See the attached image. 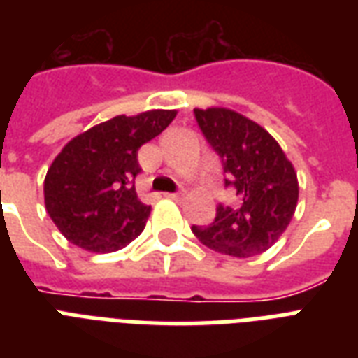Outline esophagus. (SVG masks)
Returning a JSON list of instances; mask_svg holds the SVG:
<instances>
[{
  "label": "esophagus",
  "instance_id": "1",
  "mask_svg": "<svg viewBox=\"0 0 358 358\" xmlns=\"http://www.w3.org/2000/svg\"><path fill=\"white\" fill-rule=\"evenodd\" d=\"M169 199H173V201H178V199H182V196H184V193H182V191H180V193H169Z\"/></svg>",
  "mask_w": 358,
  "mask_h": 358
}]
</instances>
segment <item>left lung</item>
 Returning a JSON list of instances; mask_svg holds the SVG:
<instances>
[{
  "label": "left lung",
  "mask_w": 358,
  "mask_h": 358,
  "mask_svg": "<svg viewBox=\"0 0 358 358\" xmlns=\"http://www.w3.org/2000/svg\"><path fill=\"white\" fill-rule=\"evenodd\" d=\"M206 141L221 157L224 187H234L236 206L219 204L208 227L191 230L210 249L249 258L277 241L294 217L299 184L282 148L260 124L232 109H195Z\"/></svg>",
  "instance_id": "1"
}]
</instances>
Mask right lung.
<instances>
[{
	"label": "right lung",
	"mask_w": 358,
	"mask_h": 358,
	"mask_svg": "<svg viewBox=\"0 0 358 358\" xmlns=\"http://www.w3.org/2000/svg\"><path fill=\"white\" fill-rule=\"evenodd\" d=\"M176 111L154 109L92 126L64 145L44 180V202L61 234L92 252H113L143 232L150 206L139 201L137 150Z\"/></svg>",
	"instance_id": "obj_1"
}]
</instances>
